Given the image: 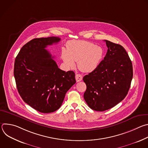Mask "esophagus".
Here are the masks:
<instances>
[{"mask_svg":"<svg viewBox=\"0 0 148 148\" xmlns=\"http://www.w3.org/2000/svg\"><path fill=\"white\" fill-rule=\"evenodd\" d=\"M75 79L77 82H79L82 79V76L81 74H77L75 75Z\"/></svg>","mask_w":148,"mask_h":148,"instance_id":"1","label":"esophagus"}]
</instances>
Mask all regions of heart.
<instances>
[{"instance_id":"heart-1","label":"heart","mask_w":148,"mask_h":148,"mask_svg":"<svg viewBox=\"0 0 148 148\" xmlns=\"http://www.w3.org/2000/svg\"><path fill=\"white\" fill-rule=\"evenodd\" d=\"M103 54L102 49L91 42L74 40L67 44V51L62 50L61 57L68 68L75 66V61L81 71L90 73L99 66Z\"/></svg>"}]
</instances>
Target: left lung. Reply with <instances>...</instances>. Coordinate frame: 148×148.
Returning <instances> with one entry per match:
<instances>
[{"label":"left lung","instance_id":"8db88e82","mask_svg":"<svg viewBox=\"0 0 148 148\" xmlns=\"http://www.w3.org/2000/svg\"><path fill=\"white\" fill-rule=\"evenodd\" d=\"M108 50L99 66L84 77L87 86L84 98L97 111L109 110L127 95L133 77L132 61L125 49L108 40Z\"/></svg>","mask_w":148,"mask_h":148}]
</instances>
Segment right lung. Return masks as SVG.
<instances>
[{
    "mask_svg": "<svg viewBox=\"0 0 148 148\" xmlns=\"http://www.w3.org/2000/svg\"><path fill=\"white\" fill-rule=\"evenodd\" d=\"M60 40L57 37L34 38L22 47L14 61V76L20 97L42 113L57 110L76 82L74 72L60 70L45 49Z\"/></svg>",
    "mask_w": 148,
    "mask_h": 148,
    "instance_id": "obj_1",
    "label": "right lung"
}]
</instances>
